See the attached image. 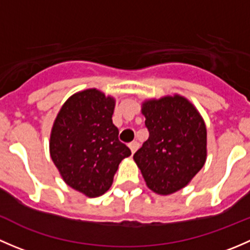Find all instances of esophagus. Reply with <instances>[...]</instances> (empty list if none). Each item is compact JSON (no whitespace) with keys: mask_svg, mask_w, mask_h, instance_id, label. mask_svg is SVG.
<instances>
[{"mask_svg":"<svg viewBox=\"0 0 250 250\" xmlns=\"http://www.w3.org/2000/svg\"><path fill=\"white\" fill-rule=\"evenodd\" d=\"M129 148H130V151H132V153H134L135 151L138 150V147H139V144L137 143V141H132V143L129 144Z\"/></svg>","mask_w":250,"mask_h":250,"instance_id":"obj_1","label":"esophagus"}]
</instances>
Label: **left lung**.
Returning <instances> with one entry per match:
<instances>
[{"label":"left lung","mask_w":250,"mask_h":250,"mask_svg":"<svg viewBox=\"0 0 250 250\" xmlns=\"http://www.w3.org/2000/svg\"><path fill=\"white\" fill-rule=\"evenodd\" d=\"M148 139L134 153L146 185L158 195L185 188L207 160V128L197 109L181 95L143 103Z\"/></svg>","instance_id":"1"}]
</instances>
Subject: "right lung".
<instances>
[{
	"instance_id": "obj_1",
	"label": "right lung",
	"mask_w": 250,
	"mask_h": 250,
	"mask_svg": "<svg viewBox=\"0 0 250 250\" xmlns=\"http://www.w3.org/2000/svg\"><path fill=\"white\" fill-rule=\"evenodd\" d=\"M115 99L90 88L71 95L53 125L49 152L62 180L87 197L111 188L118 165L130 150L112 123Z\"/></svg>"
}]
</instances>
